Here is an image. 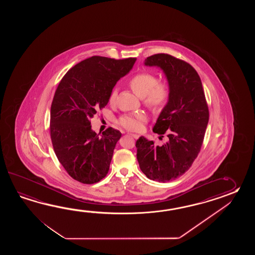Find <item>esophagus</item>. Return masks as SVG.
<instances>
[{
	"instance_id": "obj_1",
	"label": "esophagus",
	"mask_w": 255,
	"mask_h": 255,
	"mask_svg": "<svg viewBox=\"0 0 255 255\" xmlns=\"http://www.w3.org/2000/svg\"><path fill=\"white\" fill-rule=\"evenodd\" d=\"M129 135H131V136H133L135 139L138 138V135H136V134H129Z\"/></svg>"
}]
</instances>
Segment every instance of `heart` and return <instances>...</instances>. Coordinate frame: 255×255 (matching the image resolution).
I'll use <instances>...</instances> for the list:
<instances>
[{
  "mask_svg": "<svg viewBox=\"0 0 255 255\" xmlns=\"http://www.w3.org/2000/svg\"><path fill=\"white\" fill-rule=\"evenodd\" d=\"M130 88L139 98H146V103L154 110H160L168 102L169 90L165 82H157V76L152 73L143 72L133 76L128 82ZM117 96L113 90L109 96V102L113 103ZM146 116L142 113L122 116L119 124L130 131H139L146 123Z\"/></svg>",
  "mask_w": 255,
  "mask_h": 255,
  "instance_id": "obj_1",
  "label": "heart"
}]
</instances>
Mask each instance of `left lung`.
Listing matches in <instances>:
<instances>
[{
    "instance_id": "1",
    "label": "left lung",
    "mask_w": 255,
    "mask_h": 255,
    "mask_svg": "<svg viewBox=\"0 0 255 255\" xmlns=\"http://www.w3.org/2000/svg\"><path fill=\"white\" fill-rule=\"evenodd\" d=\"M146 66H157L168 80V102L157 118L153 131L168 141L161 146L140 136L136 142V158L142 172L152 180L168 182L190 168L201 150L209 109L201 78L195 69L182 60L167 54L151 55Z\"/></svg>"
}]
</instances>
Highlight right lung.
Returning <instances> with one entry per match:
<instances>
[{
  "instance_id": "obj_1",
  "label": "right lung",
  "mask_w": 255,
  "mask_h": 255,
  "mask_svg": "<svg viewBox=\"0 0 255 255\" xmlns=\"http://www.w3.org/2000/svg\"><path fill=\"white\" fill-rule=\"evenodd\" d=\"M135 62V58L89 57L72 67L55 91L50 112L54 150L67 173L84 184L106 177L122 135L112 128L97 135L90 120L108 105L117 82L129 73Z\"/></svg>"
}]
</instances>
